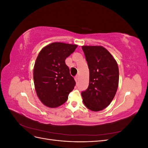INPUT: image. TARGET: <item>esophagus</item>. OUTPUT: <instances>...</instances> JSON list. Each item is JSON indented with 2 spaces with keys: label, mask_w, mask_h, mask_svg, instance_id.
I'll use <instances>...</instances> for the list:
<instances>
[{
  "label": "esophagus",
  "mask_w": 148,
  "mask_h": 148,
  "mask_svg": "<svg viewBox=\"0 0 148 148\" xmlns=\"http://www.w3.org/2000/svg\"><path fill=\"white\" fill-rule=\"evenodd\" d=\"M78 79H79V77H78V75H77V76H75V82H78Z\"/></svg>",
  "instance_id": "34e87169"
}]
</instances>
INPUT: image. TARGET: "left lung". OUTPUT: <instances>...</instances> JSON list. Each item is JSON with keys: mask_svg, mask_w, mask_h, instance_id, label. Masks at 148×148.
Masks as SVG:
<instances>
[{"mask_svg": "<svg viewBox=\"0 0 148 148\" xmlns=\"http://www.w3.org/2000/svg\"><path fill=\"white\" fill-rule=\"evenodd\" d=\"M89 70V86L82 92L84 105L92 111L106 108L117 90L119 71L117 62L102 46H82Z\"/></svg>", "mask_w": 148, "mask_h": 148, "instance_id": "left-lung-1", "label": "left lung"}]
</instances>
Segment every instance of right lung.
I'll use <instances>...</instances> for the list:
<instances>
[{
    "instance_id": "add662e5",
    "label": "right lung",
    "mask_w": 148,
    "mask_h": 148,
    "mask_svg": "<svg viewBox=\"0 0 148 148\" xmlns=\"http://www.w3.org/2000/svg\"><path fill=\"white\" fill-rule=\"evenodd\" d=\"M77 46L53 42L39 53L34 66L33 79L39 99L47 107L55 108L64 104L74 89L76 82L65 60Z\"/></svg>"
}]
</instances>
